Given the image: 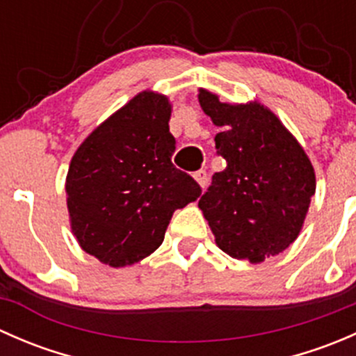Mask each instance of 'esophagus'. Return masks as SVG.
Wrapping results in <instances>:
<instances>
[{"mask_svg":"<svg viewBox=\"0 0 356 356\" xmlns=\"http://www.w3.org/2000/svg\"><path fill=\"white\" fill-rule=\"evenodd\" d=\"M195 179H196V182H198V184L201 186V188H207V184H208V174L204 170H198V172H195Z\"/></svg>","mask_w":356,"mask_h":356,"instance_id":"esophagus-1","label":"esophagus"}]
</instances>
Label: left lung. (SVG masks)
<instances>
[{"label": "left lung", "instance_id": "left-lung-1", "mask_svg": "<svg viewBox=\"0 0 356 356\" xmlns=\"http://www.w3.org/2000/svg\"><path fill=\"white\" fill-rule=\"evenodd\" d=\"M200 105L222 132L215 148L227 163L211 177L198 207L215 243L251 264L279 254L298 238L315 195L303 148L260 103L227 105L200 89Z\"/></svg>", "mask_w": 356, "mask_h": 356}]
</instances>
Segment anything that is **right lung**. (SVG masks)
Returning <instances> with one entry per match:
<instances>
[{"label": "right lung", "instance_id": "obj_1", "mask_svg": "<svg viewBox=\"0 0 356 356\" xmlns=\"http://www.w3.org/2000/svg\"><path fill=\"white\" fill-rule=\"evenodd\" d=\"M168 99L152 91L136 98L89 134L67 174L72 231L86 253L111 267L143 260L163 243L177 208L201 195L175 168Z\"/></svg>", "mask_w": 356, "mask_h": 356}]
</instances>
